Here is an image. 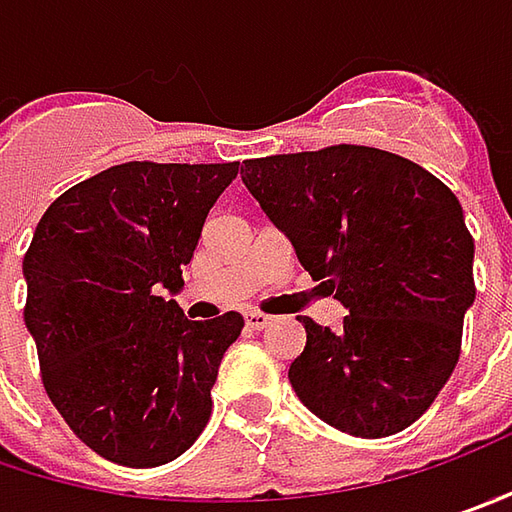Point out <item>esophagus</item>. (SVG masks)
<instances>
[{"label": "esophagus", "instance_id": "esophagus-1", "mask_svg": "<svg viewBox=\"0 0 512 512\" xmlns=\"http://www.w3.org/2000/svg\"><path fill=\"white\" fill-rule=\"evenodd\" d=\"M272 323L269 315H263V312H246V326L249 329H266Z\"/></svg>", "mask_w": 512, "mask_h": 512}]
</instances>
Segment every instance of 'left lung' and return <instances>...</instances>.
<instances>
[{"label":"left lung","instance_id":"1","mask_svg":"<svg viewBox=\"0 0 512 512\" xmlns=\"http://www.w3.org/2000/svg\"><path fill=\"white\" fill-rule=\"evenodd\" d=\"M240 177L300 266L349 309L335 332L300 321L306 346L289 381L303 407L358 438L407 430L453 375L476 300L458 197L369 145L246 160Z\"/></svg>","mask_w":512,"mask_h":512}]
</instances>
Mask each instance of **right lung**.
<instances>
[{
  "label": "right lung",
  "mask_w": 512,
  "mask_h": 512,
  "mask_svg": "<svg viewBox=\"0 0 512 512\" xmlns=\"http://www.w3.org/2000/svg\"><path fill=\"white\" fill-rule=\"evenodd\" d=\"M240 163H123L59 194L22 260L25 326L48 398L97 456L160 467L212 415L243 318L189 321L177 300L209 209Z\"/></svg>",
  "instance_id": "obj_1"
}]
</instances>
